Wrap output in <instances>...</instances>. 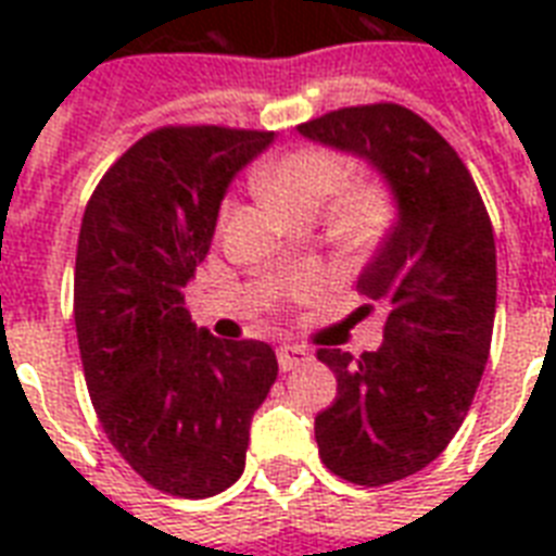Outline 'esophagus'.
I'll use <instances>...</instances> for the list:
<instances>
[{"label":"esophagus","instance_id":"esophagus-1","mask_svg":"<svg viewBox=\"0 0 556 556\" xmlns=\"http://www.w3.org/2000/svg\"><path fill=\"white\" fill-rule=\"evenodd\" d=\"M277 361H279V369L291 371V369H296V366L308 364V361H312V355H308V349L305 346H279Z\"/></svg>","mask_w":556,"mask_h":556}]
</instances>
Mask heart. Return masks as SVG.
Listing matches in <instances>:
<instances>
[{"label": "heart", "instance_id": "b5f03b06", "mask_svg": "<svg viewBox=\"0 0 556 556\" xmlns=\"http://www.w3.org/2000/svg\"><path fill=\"white\" fill-rule=\"evenodd\" d=\"M346 161L320 147H300L277 161H270L262 169L256 185L270 207H277L282 216H314L329 201V195L346 181ZM383 216V201L371 187L349 190L338 204V233L346 239H366L375 233Z\"/></svg>", "mask_w": 556, "mask_h": 556}]
</instances>
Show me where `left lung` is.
Returning <instances> with one entry per match:
<instances>
[{"label": "left lung", "instance_id": "left-lung-1", "mask_svg": "<svg viewBox=\"0 0 556 556\" xmlns=\"http://www.w3.org/2000/svg\"><path fill=\"white\" fill-rule=\"evenodd\" d=\"M366 161L395 199V222L357 291L387 308L378 352L320 349L338 397L314 418L323 465L378 488L441 456L465 421L491 355L496 244L473 178L424 117L397 103L338 109L296 126Z\"/></svg>", "mask_w": 556, "mask_h": 556}]
</instances>
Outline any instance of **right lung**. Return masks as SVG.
I'll use <instances>...</instances> for the list:
<instances>
[{
    "mask_svg": "<svg viewBox=\"0 0 556 556\" xmlns=\"http://www.w3.org/2000/svg\"><path fill=\"white\" fill-rule=\"evenodd\" d=\"M270 141L225 126L155 129L83 213L74 323L91 404L135 473L185 500L242 476L251 418L279 371L268 343L213 338L185 308L227 187Z\"/></svg>",
    "mask_w": 556,
    "mask_h": 556,
    "instance_id": "add662e5",
    "label": "right lung"
}]
</instances>
